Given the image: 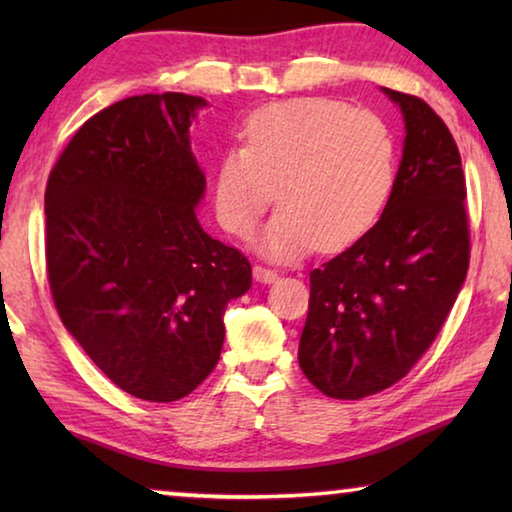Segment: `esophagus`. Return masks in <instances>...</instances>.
<instances>
[{
	"label": "esophagus",
	"instance_id": "1",
	"mask_svg": "<svg viewBox=\"0 0 512 512\" xmlns=\"http://www.w3.org/2000/svg\"><path fill=\"white\" fill-rule=\"evenodd\" d=\"M253 275H255V280L262 282V284H271V282L277 280V277H280V275H277V271H273V268H264V266H255Z\"/></svg>",
	"mask_w": 512,
	"mask_h": 512
}]
</instances>
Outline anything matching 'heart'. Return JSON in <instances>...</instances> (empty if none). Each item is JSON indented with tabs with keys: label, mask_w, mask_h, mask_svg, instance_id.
<instances>
[{
	"label": "heart",
	"mask_w": 512,
	"mask_h": 512,
	"mask_svg": "<svg viewBox=\"0 0 512 512\" xmlns=\"http://www.w3.org/2000/svg\"><path fill=\"white\" fill-rule=\"evenodd\" d=\"M395 164V135L375 112L323 97L268 103L246 119L241 149L216 162V221L246 239L275 196L280 210L257 239L259 253L293 259L314 246L339 250L379 219Z\"/></svg>",
	"instance_id": "b5f03b06"
}]
</instances>
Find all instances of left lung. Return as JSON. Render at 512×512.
Instances as JSON below:
<instances>
[{
    "label": "left lung",
    "mask_w": 512,
    "mask_h": 512,
    "mask_svg": "<svg viewBox=\"0 0 512 512\" xmlns=\"http://www.w3.org/2000/svg\"><path fill=\"white\" fill-rule=\"evenodd\" d=\"M404 144L393 192L361 239L309 273L298 361L320 393L361 400L400 381L436 339L470 264L461 155L427 103L388 88Z\"/></svg>",
    "instance_id": "obj_1"
}]
</instances>
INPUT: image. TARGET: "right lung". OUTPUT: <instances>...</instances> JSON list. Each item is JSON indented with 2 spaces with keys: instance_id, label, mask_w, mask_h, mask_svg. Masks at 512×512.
Instances as JSON below:
<instances>
[{
  "instance_id": "1",
  "label": "right lung",
  "mask_w": 512,
  "mask_h": 512,
  "mask_svg": "<svg viewBox=\"0 0 512 512\" xmlns=\"http://www.w3.org/2000/svg\"><path fill=\"white\" fill-rule=\"evenodd\" d=\"M203 97L142 94L76 131L45 192L47 271L60 320L121 391L176 402L221 357L223 311L248 259L196 219L205 173L189 128Z\"/></svg>"
}]
</instances>
